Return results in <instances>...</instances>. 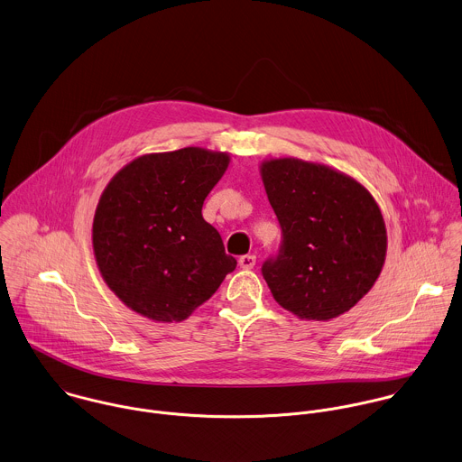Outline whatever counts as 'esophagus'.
<instances>
[{
    "mask_svg": "<svg viewBox=\"0 0 462 462\" xmlns=\"http://www.w3.org/2000/svg\"><path fill=\"white\" fill-rule=\"evenodd\" d=\"M255 263H257V259H255V255H243L241 259H239V266L243 268V270H252L254 266H255Z\"/></svg>",
    "mask_w": 462,
    "mask_h": 462,
    "instance_id": "obj_1",
    "label": "esophagus"
}]
</instances>
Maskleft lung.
Wrapping results in <instances>:
<instances>
[{
  "label": "left lung",
  "instance_id": "1",
  "mask_svg": "<svg viewBox=\"0 0 462 462\" xmlns=\"http://www.w3.org/2000/svg\"><path fill=\"white\" fill-rule=\"evenodd\" d=\"M261 177L282 228L277 257L263 264L273 298L301 319L350 310L382 272L387 234L365 185L323 164L285 157Z\"/></svg>",
  "mask_w": 462,
  "mask_h": 462
}]
</instances>
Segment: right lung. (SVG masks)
Wrapping results in <instances>:
<instances>
[{
  "label": "right lung",
  "instance_id": "1",
  "mask_svg": "<svg viewBox=\"0 0 462 462\" xmlns=\"http://www.w3.org/2000/svg\"><path fill=\"white\" fill-rule=\"evenodd\" d=\"M228 162V153L194 146L150 153L105 187L94 214L96 264L137 314L182 321L236 270L219 232L201 216Z\"/></svg>",
  "mask_w": 462,
  "mask_h": 462
}]
</instances>
